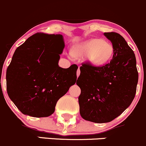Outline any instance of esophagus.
<instances>
[{
    "mask_svg": "<svg viewBox=\"0 0 146 146\" xmlns=\"http://www.w3.org/2000/svg\"><path fill=\"white\" fill-rule=\"evenodd\" d=\"M79 75H80V69H79V67L77 72H76V76H77V77H79Z\"/></svg>",
    "mask_w": 146,
    "mask_h": 146,
    "instance_id": "1",
    "label": "esophagus"
}]
</instances>
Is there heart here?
Masks as SVG:
<instances>
[{"label": "heart", "mask_w": 146, "mask_h": 146, "mask_svg": "<svg viewBox=\"0 0 146 146\" xmlns=\"http://www.w3.org/2000/svg\"><path fill=\"white\" fill-rule=\"evenodd\" d=\"M112 46L108 42L99 38H93L84 42L74 51L76 57L84 58L94 65L103 64L112 53Z\"/></svg>", "instance_id": "obj_1"}]
</instances>
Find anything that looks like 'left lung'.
<instances>
[{"label": "left lung", "instance_id": "left-lung-1", "mask_svg": "<svg viewBox=\"0 0 146 146\" xmlns=\"http://www.w3.org/2000/svg\"><path fill=\"white\" fill-rule=\"evenodd\" d=\"M113 56L101 67L86 63L80 67V115L87 121L107 123L119 116L133 101L139 80L136 60L125 39L115 32L104 33Z\"/></svg>", "mask_w": 146, "mask_h": 146}]
</instances>
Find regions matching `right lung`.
Instances as JSON below:
<instances>
[{
    "mask_svg": "<svg viewBox=\"0 0 146 146\" xmlns=\"http://www.w3.org/2000/svg\"><path fill=\"white\" fill-rule=\"evenodd\" d=\"M64 48L61 34H36L16 49L6 73L7 92L24 115L48 117L76 82L78 66L59 67Z\"/></svg>",
    "mask_w": 146,
    "mask_h": 146,
    "instance_id": "obj_1",
    "label": "right lung"
}]
</instances>
